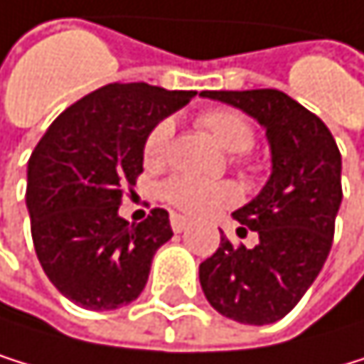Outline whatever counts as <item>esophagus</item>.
<instances>
[{
    "label": "esophagus",
    "instance_id": "obj_1",
    "mask_svg": "<svg viewBox=\"0 0 364 364\" xmlns=\"http://www.w3.org/2000/svg\"><path fill=\"white\" fill-rule=\"evenodd\" d=\"M170 225H172L174 232H183L190 225V218L181 216V214H170Z\"/></svg>",
    "mask_w": 364,
    "mask_h": 364
}]
</instances>
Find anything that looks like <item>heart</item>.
Masks as SVG:
<instances>
[{"instance_id": "obj_1", "label": "heart", "mask_w": 364, "mask_h": 364, "mask_svg": "<svg viewBox=\"0 0 364 364\" xmlns=\"http://www.w3.org/2000/svg\"><path fill=\"white\" fill-rule=\"evenodd\" d=\"M198 123L230 152H245L254 146L256 139L254 126L238 110H230V108L208 110L198 117ZM170 139H172L170 119L159 121L148 132L146 143H143V159H146L148 166H156L166 159ZM161 196L170 205L188 214H212L216 210L236 203L241 192H238V188L232 181H208L190 174H176L161 186Z\"/></svg>"}]
</instances>
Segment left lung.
<instances>
[{"mask_svg": "<svg viewBox=\"0 0 364 364\" xmlns=\"http://www.w3.org/2000/svg\"><path fill=\"white\" fill-rule=\"evenodd\" d=\"M230 103L267 132L272 174L265 188L232 216L258 234L250 250L221 236L198 267L200 287L223 316L245 325L281 321L323 269L343 200L341 152L325 123L281 90H203ZM223 234V232H221Z\"/></svg>", "mask_w": 364, "mask_h": 364, "instance_id": "8db88e82", "label": "left lung"}]
</instances>
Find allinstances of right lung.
Segmentation results:
<instances>
[{"label":"right lung","mask_w":364,"mask_h":364,"mask_svg":"<svg viewBox=\"0 0 364 364\" xmlns=\"http://www.w3.org/2000/svg\"><path fill=\"white\" fill-rule=\"evenodd\" d=\"M194 95L108 83L65 108L28 159L35 252L50 283L75 305L117 309L146 287L156 250L172 238L170 218L154 208L130 225L119 205L143 172L148 132Z\"/></svg>","instance_id":"right-lung-1"}]
</instances>
